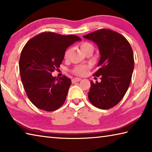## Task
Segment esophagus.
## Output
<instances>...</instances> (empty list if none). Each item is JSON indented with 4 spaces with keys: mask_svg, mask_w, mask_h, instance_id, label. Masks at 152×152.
<instances>
[{
    "mask_svg": "<svg viewBox=\"0 0 152 152\" xmlns=\"http://www.w3.org/2000/svg\"><path fill=\"white\" fill-rule=\"evenodd\" d=\"M80 80H81V78H73L72 80V83H74V82H79V81H80Z\"/></svg>",
    "mask_w": 152,
    "mask_h": 152,
    "instance_id": "obj_1",
    "label": "esophagus"
}]
</instances>
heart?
<instances>
[{
  "instance_id": "heart-1",
  "label": "heart",
  "mask_w": 152,
  "mask_h": 152,
  "mask_svg": "<svg viewBox=\"0 0 152 152\" xmlns=\"http://www.w3.org/2000/svg\"><path fill=\"white\" fill-rule=\"evenodd\" d=\"M80 48L81 51L83 52L84 54H87L88 52L94 51V46L92 44L88 42H83L80 44ZM72 49L70 48H68L65 51L64 54V59H68L69 57H70V55L71 54ZM88 67L86 66H82V65H78L76 66L72 70V72L74 73L77 74V75L82 76L86 74L87 72Z\"/></svg>"
}]
</instances>
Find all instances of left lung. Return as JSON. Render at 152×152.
Instances as JSON below:
<instances>
[{
	"label": "left lung",
	"instance_id": "left-lung-1",
	"mask_svg": "<svg viewBox=\"0 0 152 152\" xmlns=\"http://www.w3.org/2000/svg\"><path fill=\"white\" fill-rule=\"evenodd\" d=\"M98 45L100 54L98 70L94 76L101 82L91 80L88 98L98 108L107 110L124 98L130 84L134 68L133 50L126 38L114 30L102 28L83 37Z\"/></svg>",
	"mask_w": 152,
	"mask_h": 152
}]
</instances>
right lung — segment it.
<instances>
[{
  "label": "right lung",
  "instance_id": "right-lung-1",
  "mask_svg": "<svg viewBox=\"0 0 152 152\" xmlns=\"http://www.w3.org/2000/svg\"><path fill=\"white\" fill-rule=\"evenodd\" d=\"M81 38L45 32L28 40L21 52L19 69L26 95L34 106L52 112L64 103L71 80L58 79L52 72L60 68L68 47Z\"/></svg>",
  "mask_w": 152,
  "mask_h": 152
}]
</instances>
